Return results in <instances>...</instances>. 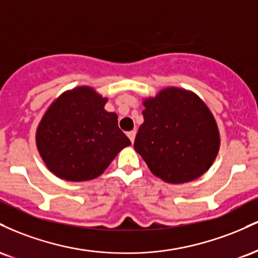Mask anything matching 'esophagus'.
Instances as JSON below:
<instances>
[{
	"label": "esophagus",
	"instance_id": "1",
	"mask_svg": "<svg viewBox=\"0 0 258 258\" xmlns=\"http://www.w3.org/2000/svg\"><path fill=\"white\" fill-rule=\"evenodd\" d=\"M127 136H128L130 141L133 143V142H135V138H136V131H130L128 133H127Z\"/></svg>",
	"mask_w": 258,
	"mask_h": 258
}]
</instances>
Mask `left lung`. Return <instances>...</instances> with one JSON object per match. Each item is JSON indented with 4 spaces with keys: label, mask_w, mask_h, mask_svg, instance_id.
I'll return each instance as SVG.
<instances>
[{
    "label": "left lung",
    "mask_w": 258,
    "mask_h": 258,
    "mask_svg": "<svg viewBox=\"0 0 258 258\" xmlns=\"http://www.w3.org/2000/svg\"><path fill=\"white\" fill-rule=\"evenodd\" d=\"M143 104L144 122L133 147L149 170L173 184L205 173L220 148L217 123L205 103L194 93L171 87Z\"/></svg>",
    "instance_id": "left-lung-1"
}]
</instances>
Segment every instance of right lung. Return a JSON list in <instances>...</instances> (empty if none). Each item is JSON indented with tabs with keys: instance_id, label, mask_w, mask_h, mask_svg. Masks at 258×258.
I'll return each instance as SVG.
<instances>
[{
	"instance_id": "1",
	"label": "right lung",
	"mask_w": 258,
	"mask_h": 258,
	"mask_svg": "<svg viewBox=\"0 0 258 258\" xmlns=\"http://www.w3.org/2000/svg\"><path fill=\"white\" fill-rule=\"evenodd\" d=\"M106 98L90 87L65 92L38 125L36 144L47 167L59 178L82 182L104 172L131 141L104 109Z\"/></svg>"
}]
</instances>
